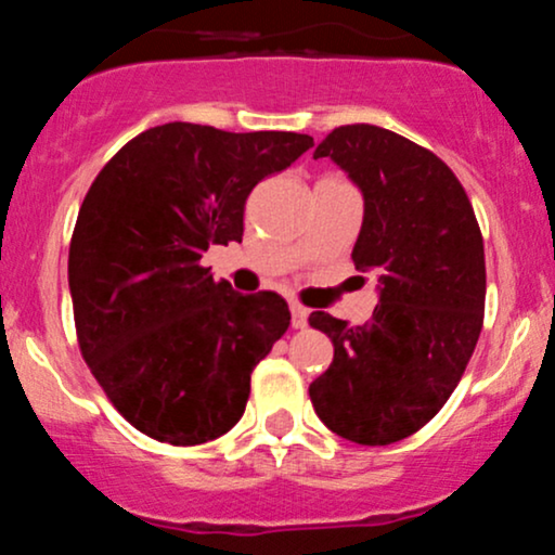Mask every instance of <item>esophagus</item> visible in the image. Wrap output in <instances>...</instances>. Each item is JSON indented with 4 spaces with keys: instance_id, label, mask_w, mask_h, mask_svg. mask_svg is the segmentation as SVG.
<instances>
[{
    "instance_id": "esophagus-1",
    "label": "esophagus",
    "mask_w": 555,
    "mask_h": 555,
    "mask_svg": "<svg viewBox=\"0 0 555 555\" xmlns=\"http://www.w3.org/2000/svg\"><path fill=\"white\" fill-rule=\"evenodd\" d=\"M289 313H292V326L295 328H302L308 324V310L302 306H297V302H292Z\"/></svg>"
}]
</instances>
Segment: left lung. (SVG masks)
<instances>
[{
    "label": "left lung",
    "instance_id": "obj_1",
    "mask_svg": "<svg viewBox=\"0 0 555 555\" xmlns=\"http://www.w3.org/2000/svg\"><path fill=\"white\" fill-rule=\"evenodd\" d=\"M363 194L352 263L379 271L366 324L315 310L334 361L308 387L334 435L392 446L437 416L464 376L485 319V245L464 186L435 152L379 126H339L313 152Z\"/></svg>",
    "mask_w": 555,
    "mask_h": 555
}]
</instances>
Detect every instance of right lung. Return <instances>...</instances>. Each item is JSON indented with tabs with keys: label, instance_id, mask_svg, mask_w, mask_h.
<instances>
[{
	"label": "right lung",
	"instance_id": "obj_1",
	"mask_svg": "<svg viewBox=\"0 0 555 555\" xmlns=\"http://www.w3.org/2000/svg\"><path fill=\"white\" fill-rule=\"evenodd\" d=\"M313 137L197 124L142 131L100 170L68 255L81 356L109 403L168 446H203L242 418L253 369L287 332L276 292L240 295L199 266L242 242L258 181Z\"/></svg>",
	"mask_w": 555,
	"mask_h": 555
}]
</instances>
